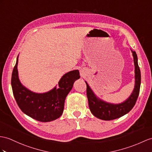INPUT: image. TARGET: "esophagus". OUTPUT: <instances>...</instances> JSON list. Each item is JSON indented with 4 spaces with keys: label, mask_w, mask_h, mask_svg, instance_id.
<instances>
[{
    "label": "esophagus",
    "mask_w": 152,
    "mask_h": 152,
    "mask_svg": "<svg viewBox=\"0 0 152 152\" xmlns=\"http://www.w3.org/2000/svg\"><path fill=\"white\" fill-rule=\"evenodd\" d=\"M80 72L81 75H83L84 74V70L83 69H81L80 70Z\"/></svg>",
    "instance_id": "esophagus-1"
}]
</instances>
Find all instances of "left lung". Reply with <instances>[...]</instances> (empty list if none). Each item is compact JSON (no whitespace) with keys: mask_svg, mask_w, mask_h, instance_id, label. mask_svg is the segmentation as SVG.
<instances>
[{"mask_svg":"<svg viewBox=\"0 0 152 152\" xmlns=\"http://www.w3.org/2000/svg\"><path fill=\"white\" fill-rule=\"evenodd\" d=\"M135 66V86L132 93L124 102L119 104L107 102L99 98L89 86L86 81V94L89 108L91 113L98 119L110 121L124 115L130 111L135 104L138 98L140 86V72L138 65V59L135 51L132 50Z\"/></svg>","mask_w":152,"mask_h":152,"instance_id":"obj_1","label":"left lung"}]
</instances>
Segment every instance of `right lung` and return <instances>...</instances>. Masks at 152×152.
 I'll list each match as a JSON object with an SVG mask.
<instances>
[{
  "label": "right lung",
  "mask_w": 152,
  "mask_h": 152,
  "mask_svg": "<svg viewBox=\"0 0 152 152\" xmlns=\"http://www.w3.org/2000/svg\"><path fill=\"white\" fill-rule=\"evenodd\" d=\"M18 55L12 76V87L14 97L22 112L40 122H50L60 117L63 113L66 96L75 81L80 78L79 70L70 71L61 77L58 86L46 93L31 91L23 86L18 78L17 69Z\"/></svg>",
  "instance_id": "add662e5"
}]
</instances>
